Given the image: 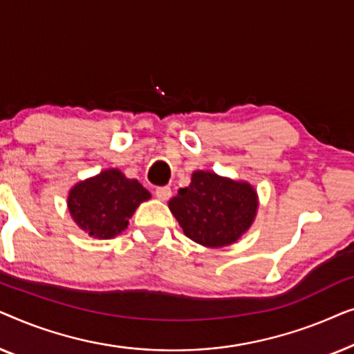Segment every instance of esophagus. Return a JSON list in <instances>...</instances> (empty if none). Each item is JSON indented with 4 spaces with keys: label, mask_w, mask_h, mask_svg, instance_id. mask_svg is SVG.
I'll return each mask as SVG.
<instances>
[{
    "label": "esophagus",
    "mask_w": 354,
    "mask_h": 354,
    "mask_svg": "<svg viewBox=\"0 0 354 354\" xmlns=\"http://www.w3.org/2000/svg\"><path fill=\"white\" fill-rule=\"evenodd\" d=\"M154 195H156L158 200L166 201V200H169V198L172 196V190L169 187H158L156 190H154Z\"/></svg>",
    "instance_id": "34e87169"
}]
</instances>
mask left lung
Returning a JSON list of instances; mask_svg holds the SVG:
<instances>
[{
  "mask_svg": "<svg viewBox=\"0 0 354 354\" xmlns=\"http://www.w3.org/2000/svg\"><path fill=\"white\" fill-rule=\"evenodd\" d=\"M183 234L207 248L235 243L253 224L258 195L248 182L195 171L190 185L169 201Z\"/></svg>",
  "mask_w": 354,
  "mask_h": 354,
  "instance_id": "1",
  "label": "left lung"
}]
</instances>
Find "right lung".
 Wrapping results in <instances>:
<instances>
[{"label": "right lung", "instance_id": "add662e5", "mask_svg": "<svg viewBox=\"0 0 354 354\" xmlns=\"http://www.w3.org/2000/svg\"><path fill=\"white\" fill-rule=\"evenodd\" d=\"M149 198L138 180L127 178L119 169H106L72 187L67 207L82 230L93 239L108 240L127 229L140 203Z\"/></svg>", "mask_w": 354, "mask_h": 354}]
</instances>
